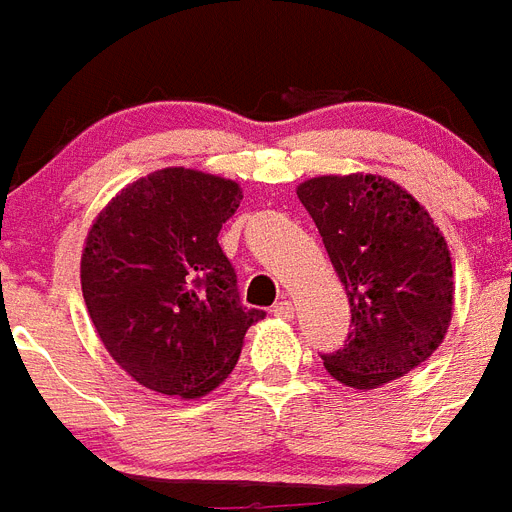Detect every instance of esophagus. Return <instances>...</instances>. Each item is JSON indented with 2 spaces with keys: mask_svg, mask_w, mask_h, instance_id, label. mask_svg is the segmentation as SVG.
Listing matches in <instances>:
<instances>
[{
  "mask_svg": "<svg viewBox=\"0 0 512 512\" xmlns=\"http://www.w3.org/2000/svg\"><path fill=\"white\" fill-rule=\"evenodd\" d=\"M272 312H275V317H280V320H293V304H290V301H280V304H275V309H272Z\"/></svg>",
  "mask_w": 512,
  "mask_h": 512,
  "instance_id": "34e87169",
  "label": "esophagus"
}]
</instances>
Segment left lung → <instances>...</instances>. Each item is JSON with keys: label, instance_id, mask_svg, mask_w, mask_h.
<instances>
[{"label": "left lung", "instance_id": "obj_1", "mask_svg": "<svg viewBox=\"0 0 512 512\" xmlns=\"http://www.w3.org/2000/svg\"><path fill=\"white\" fill-rule=\"evenodd\" d=\"M296 192L351 306V333L322 354L325 370L359 391L415 370L452 320V259L439 227L410 192L375 174L314 177Z\"/></svg>", "mask_w": 512, "mask_h": 512}]
</instances>
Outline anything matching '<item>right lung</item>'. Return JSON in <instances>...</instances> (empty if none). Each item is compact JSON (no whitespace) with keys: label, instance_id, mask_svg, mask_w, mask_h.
Listing matches in <instances>:
<instances>
[{"label":"right lung","instance_id":"1","mask_svg":"<svg viewBox=\"0 0 512 512\" xmlns=\"http://www.w3.org/2000/svg\"><path fill=\"white\" fill-rule=\"evenodd\" d=\"M232 179L161 169L118 192L81 253V290L108 354L140 386L198 399L240 359L264 320L240 304L219 230L240 206Z\"/></svg>","mask_w":512,"mask_h":512}]
</instances>
